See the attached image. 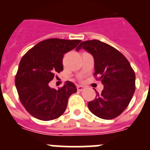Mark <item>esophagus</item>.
<instances>
[{"label":"esophagus","mask_w":150,"mask_h":150,"mask_svg":"<svg viewBox=\"0 0 150 150\" xmlns=\"http://www.w3.org/2000/svg\"><path fill=\"white\" fill-rule=\"evenodd\" d=\"M76 88H77V90L79 91H82L85 89V87L83 86H81V85H78Z\"/></svg>","instance_id":"esophagus-1"}]
</instances>
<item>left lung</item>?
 <instances>
[{
  "label": "left lung",
  "mask_w": 150,
  "mask_h": 150,
  "mask_svg": "<svg viewBox=\"0 0 150 150\" xmlns=\"http://www.w3.org/2000/svg\"><path fill=\"white\" fill-rule=\"evenodd\" d=\"M86 50L95 62V74L104 86L101 93L88 103L94 115L104 120L120 116L132 100L135 91V74L120 52L100 40L83 41L76 51Z\"/></svg>",
  "instance_id": "8db88e82"
}]
</instances>
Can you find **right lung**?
Instances as JSON below:
<instances>
[{
	"label": "right lung",
	"instance_id": "obj_1",
	"mask_svg": "<svg viewBox=\"0 0 150 150\" xmlns=\"http://www.w3.org/2000/svg\"><path fill=\"white\" fill-rule=\"evenodd\" d=\"M80 40L52 38L45 40L30 49L22 58L15 83L22 105L36 119L49 121L62 116L69 97L76 92L72 82H65L56 90L50 87L55 73L63 71L64 55L74 50Z\"/></svg>",
	"mask_w": 150,
	"mask_h": 150
}]
</instances>
